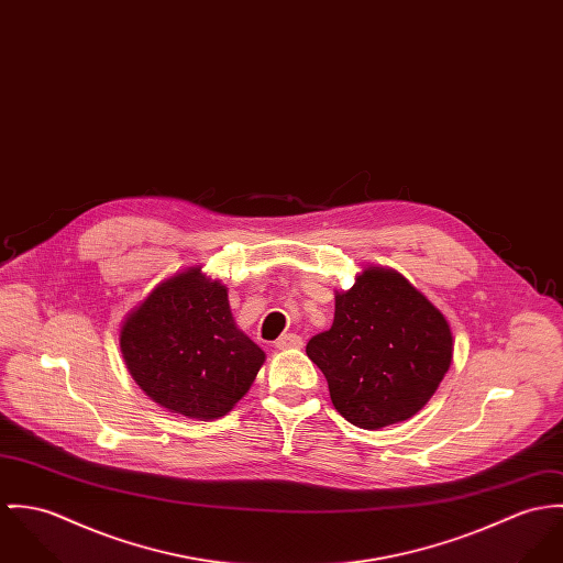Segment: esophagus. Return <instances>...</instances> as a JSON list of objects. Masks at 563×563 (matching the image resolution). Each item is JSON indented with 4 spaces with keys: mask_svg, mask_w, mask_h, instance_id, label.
<instances>
[{
    "mask_svg": "<svg viewBox=\"0 0 563 563\" xmlns=\"http://www.w3.org/2000/svg\"><path fill=\"white\" fill-rule=\"evenodd\" d=\"M305 345V341H302V336H298V334H283L278 341H276V347L278 350H283V352H287V350H300Z\"/></svg>",
    "mask_w": 563,
    "mask_h": 563,
    "instance_id": "34e87169",
    "label": "esophagus"
}]
</instances>
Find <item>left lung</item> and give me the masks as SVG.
Masks as SVG:
<instances>
[{
  "label": "left lung",
  "instance_id": "left-lung-1",
  "mask_svg": "<svg viewBox=\"0 0 563 563\" xmlns=\"http://www.w3.org/2000/svg\"><path fill=\"white\" fill-rule=\"evenodd\" d=\"M307 354L328 379L336 412L363 430L412 419L451 367L449 321L397 269L367 265L334 291V321Z\"/></svg>",
  "mask_w": 563,
  "mask_h": 563
}]
</instances>
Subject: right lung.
Wrapping results in <instances>:
<instances>
[{"instance_id": "obj_1", "label": "right lung", "mask_w": 563, "mask_h": 563, "mask_svg": "<svg viewBox=\"0 0 563 563\" xmlns=\"http://www.w3.org/2000/svg\"><path fill=\"white\" fill-rule=\"evenodd\" d=\"M119 343L135 384L168 412L196 421L229 415L265 363L233 319L229 289L202 265L155 285L126 312Z\"/></svg>"}]
</instances>
